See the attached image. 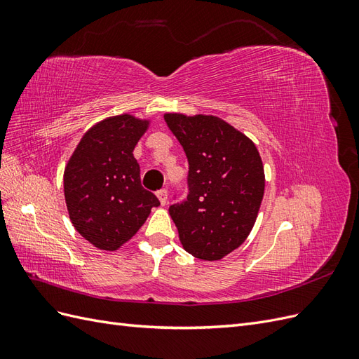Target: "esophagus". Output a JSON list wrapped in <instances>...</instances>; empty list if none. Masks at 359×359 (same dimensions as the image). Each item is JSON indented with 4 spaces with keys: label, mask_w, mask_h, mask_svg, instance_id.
Masks as SVG:
<instances>
[{
    "label": "esophagus",
    "mask_w": 359,
    "mask_h": 359,
    "mask_svg": "<svg viewBox=\"0 0 359 359\" xmlns=\"http://www.w3.org/2000/svg\"><path fill=\"white\" fill-rule=\"evenodd\" d=\"M157 198L160 201L161 205H166L168 203V190L166 189H161L157 191Z\"/></svg>",
    "instance_id": "34e87169"
}]
</instances>
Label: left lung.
<instances>
[{"instance_id": "8db88e82", "label": "left lung", "mask_w": 359, "mask_h": 359, "mask_svg": "<svg viewBox=\"0 0 359 359\" xmlns=\"http://www.w3.org/2000/svg\"><path fill=\"white\" fill-rule=\"evenodd\" d=\"M189 161L187 198L169 206L186 252L219 260L240 247L256 222L265 175L255 144L217 116L165 115Z\"/></svg>"}]
</instances>
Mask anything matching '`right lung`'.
Wrapping results in <instances>:
<instances>
[{
    "label": "right lung",
    "instance_id": "right-lung-1",
    "mask_svg": "<svg viewBox=\"0 0 359 359\" xmlns=\"http://www.w3.org/2000/svg\"><path fill=\"white\" fill-rule=\"evenodd\" d=\"M148 123L118 115L83 135L64 172L70 220L86 241L114 252L127 243L160 202L140 184L133 149Z\"/></svg>",
    "mask_w": 359,
    "mask_h": 359
}]
</instances>
